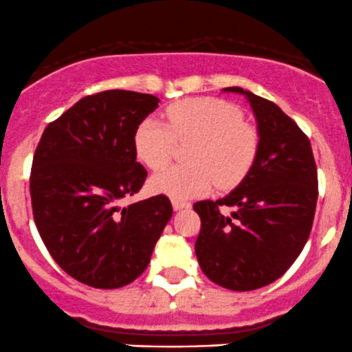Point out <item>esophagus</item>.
<instances>
[{
	"label": "esophagus",
	"mask_w": 352,
	"mask_h": 352,
	"mask_svg": "<svg viewBox=\"0 0 352 352\" xmlns=\"http://www.w3.org/2000/svg\"><path fill=\"white\" fill-rule=\"evenodd\" d=\"M191 204L188 203V201H181V199H173V209L175 211H179V209H184V208H189Z\"/></svg>",
	"instance_id": "1"
}]
</instances>
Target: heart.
Returning a JSON list of instances; mask_svg holds the SVG:
<instances>
[{
    "label": "heart",
    "instance_id": "obj_1",
    "mask_svg": "<svg viewBox=\"0 0 352 352\" xmlns=\"http://www.w3.org/2000/svg\"><path fill=\"white\" fill-rule=\"evenodd\" d=\"M166 121L148 118L134 133V151L146 168H164L176 144L188 148L189 164L171 166L149 179L153 192L175 199L199 196L214 184L229 189L239 184L254 164L259 134L244 121L243 111L218 98H188L166 108Z\"/></svg>",
    "mask_w": 352,
    "mask_h": 352
}]
</instances>
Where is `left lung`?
Returning a JSON list of instances; mask_svg holds the SVG:
<instances>
[{"mask_svg":"<svg viewBox=\"0 0 352 352\" xmlns=\"http://www.w3.org/2000/svg\"><path fill=\"white\" fill-rule=\"evenodd\" d=\"M258 120L259 149L243 183L218 201H197L195 251L212 283L231 291L267 286L301 254L313 228L318 169L309 138L272 101L238 86ZM231 207V215L220 209Z\"/></svg>","mask_w":352,"mask_h":352,"instance_id":"1","label":"left lung"}]
</instances>
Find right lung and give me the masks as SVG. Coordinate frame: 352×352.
Masks as SVG:
<instances>
[{
  "label": "right lung",
  "instance_id": "right-lung-1",
  "mask_svg": "<svg viewBox=\"0 0 352 352\" xmlns=\"http://www.w3.org/2000/svg\"><path fill=\"white\" fill-rule=\"evenodd\" d=\"M157 102L126 89L89 94L46 126L34 151L30 192L39 236L58 266L91 287L116 289L143 274L173 216L164 195L120 206L148 176L134 133Z\"/></svg>",
  "mask_w": 352,
  "mask_h": 352
}]
</instances>
